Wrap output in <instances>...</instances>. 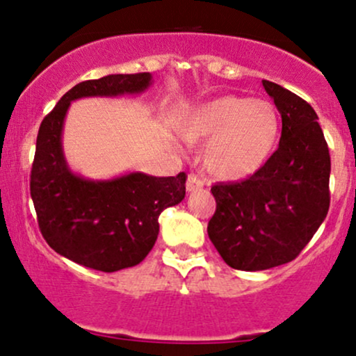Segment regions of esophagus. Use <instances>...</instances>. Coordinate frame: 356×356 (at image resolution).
<instances>
[{"instance_id":"esophagus-1","label":"esophagus","mask_w":356,"mask_h":356,"mask_svg":"<svg viewBox=\"0 0 356 356\" xmlns=\"http://www.w3.org/2000/svg\"><path fill=\"white\" fill-rule=\"evenodd\" d=\"M201 187H202V182H201V179L197 177V175H195V174L187 175V181H186V191L187 192L197 191V189H201Z\"/></svg>"}]
</instances>
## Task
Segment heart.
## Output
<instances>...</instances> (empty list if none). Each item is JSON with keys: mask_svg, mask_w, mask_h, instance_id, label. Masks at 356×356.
Masks as SVG:
<instances>
[{"mask_svg": "<svg viewBox=\"0 0 356 356\" xmlns=\"http://www.w3.org/2000/svg\"><path fill=\"white\" fill-rule=\"evenodd\" d=\"M187 142H205L202 164L216 181L251 177L268 162L280 138V117L268 100L224 95L199 105L182 122Z\"/></svg>", "mask_w": 356, "mask_h": 356, "instance_id": "1", "label": "heart"}]
</instances>
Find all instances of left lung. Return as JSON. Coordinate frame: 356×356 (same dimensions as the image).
I'll return each mask as SVG.
<instances>
[{"label":"left lung","instance_id":"8db88e82","mask_svg":"<svg viewBox=\"0 0 356 356\" xmlns=\"http://www.w3.org/2000/svg\"><path fill=\"white\" fill-rule=\"evenodd\" d=\"M281 113V138L268 162L241 182L216 184L207 234L227 266L263 271L303 251L330 209L328 144L308 102L263 80Z\"/></svg>","mask_w":356,"mask_h":356}]
</instances>
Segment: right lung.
<instances>
[{"mask_svg": "<svg viewBox=\"0 0 356 356\" xmlns=\"http://www.w3.org/2000/svg\"><path fill=\"white\" fill-rule=\"evenodd\" d=\"M150 83V73L81 81L40 125L30 181L40 231L48 246L81 266L113 273L144 261L157 241L161 212L186 195L184 172L175 177L130 172L92 181L72 172L65 159L61 134L72 102L142 93Z\"/></svg>", "mask_w": 356, "mask_h": 356, "instance_id": "right-lung-1", "label": "right lung"}]
</instances>
